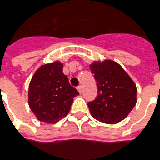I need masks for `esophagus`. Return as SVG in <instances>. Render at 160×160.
Returning <instances> with one entry per match:
<instances>
[{
    "mask_svg": "<svg viewBox=\"0 0 160 160\" xmlns=\"http://www.w3.org/2000/svg\"><path fill=\"white\" fill-rule=\"evenodd\" d=\"M78 90L79 93H82V88L81 85H79L78 87Z\"/></svg>",
    "mask_w": 160,
    "mask_h": 160,
    "instance_id": "esophagus-1",
    "label": "esophagus"
}]
</instances>
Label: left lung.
I'll list each match as a JSON object with an SVG mask.
<instances>
[{
  "mask_svg": "<svg viewBox=\"0 0 160 160\" xmlns=\"http://www.w3.org/2000/svg\"><path fill=\"white\" fill-rule=\"evenodd\" d=\"M89 68L98 87L95 99L88 103L92 116L107 124L124 120L137 103V88L132 79L110 60L93 62Z\"/></svg>",
  "mask_w": 160,
  "mask_h": 160,
  "instance_id": "left-lung-1",
  "label": "left lung"
}]
</instances>
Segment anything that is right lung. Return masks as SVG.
Returning a JSON list of instances; mask_svg holds the SVG:
<instances>
[{
    "instance_id": "obj_1",
    "label": "right lung",
    "mask_w": 160,
    "mask_h": 160,
    "mask_svg": "<svg viewBox=\"0 0 160 160\" xmlns=\"http://www.w3.org/2000/svg\"><path fill=\"white\" fill-rule=\"evenodd\" d=\"M63 64L55 62L36 71L28 88V104L39 121L56 123L67 116L73 98L79 93L62 72Z\"/></svg>"
}]
</instances>
